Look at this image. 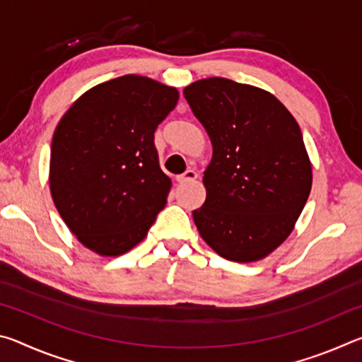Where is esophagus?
<instances>
[{
  "mask_svg": "<svg viewBox=\"0 0 362 362\" xmlns=\"http://www.w3.org/2000/svg\"><path fill=\"white\" fill-rule=\"evenodd\" d=\"M196 179H198V174H196L193 169H188L185 174H182L179 177V182L180 183H189V182H194Z\"/></svg>",
  "mask_w": 362,
  "mask_h": 362,
  "instance_id": "obj_1",
  "label": "esophagus"
}]
</instances>
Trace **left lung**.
I'll return each mask as SVG.
<instances>
[{"instance_id": "left-lung-1", "label": "left lung", "mask_w": 362, "mask_h": 362, "mask_svg": "<svg viewBox=\"0 0 362 362\" xmlns=\"http://www.w3.org/2000/svg\"><path fill=\"white\" fill-rule=\"evenodd\" d=\"M214 146L204 170L207 196L193 211L199 235L233 262H254L283 243L311 189L302 131L267 90L226 78L183 90Z\"/></svg>"}]
</instances>
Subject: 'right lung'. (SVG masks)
Here are the masks:
<instances>
[{"label":"right lung","instance_id":"right-lung-1","mask_svg":"<svg viewBox=\"0 0 362 362\" xmlns=\"http://www.w3.org/2000/svg\"><path fill=\"white\" fill-rule=\"evenodd\" d=\"M177 100V89L126 75L83 94L57 124L49 174L54 204L94 252H127L166 206L170 179L159 168L155 131Z\"/></svg>","mask_w":362,"mask_h":362}]
</instances>
